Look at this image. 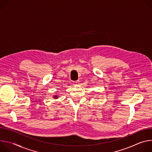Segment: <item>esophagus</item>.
<instances>
[{"instance_id": "obj_1", "label": "esophagus", "mask_w": 152, "mask_h": 152, "mask_svg": "<svg viewBox=\"0 0 152 152\" xmlns=\"http://www.w3.org/2000/svg\"><path fill=\"white\" fill-rule=\"evenodd\" d=\"M79 83V80H76V81L74 82V83H75V85H77V84H78Z\"/></svg>"}]
</instances>
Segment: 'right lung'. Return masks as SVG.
<instances>
[{"label": "right lung", "mask_w": 152, "mask_h": 152, "mask_svg": "<svg viewBox=\"0 0 152 152\" xmlns=\"http://www.w3.org/2000/svg\"><path fill=\"white\" fill-rule=\"evenodd\" d=\"M55 98H56V99H57V96H55Z\"/></svg>", "instance_id": "1"}]
</instances>
